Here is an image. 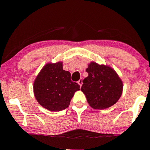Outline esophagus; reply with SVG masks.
Returning <instances> with one entry per match:
<instances>
[{"label":"esophagus","instance_id":"esophagus-1","mask_svg":"<svg viewBox=\"0 0 150 150\" xmlns=\"http://www.w3.org/2000/svg\"><path fill=\"white\" fill-rule=\"evenodd\" d=\"M78 84L79 85L80 87H81V86H82V85H83V79H80L79 80Z\"/></svg>","mask_w":150,"mask_h":150}]
</instances>
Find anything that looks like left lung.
I'll return each instance as SVG.
<instances>
[{
	"label": "left lung",
	"mask_w": 150,
	"mask_h": 150,
	"mask_svg": "<svg viewBox=\"0 0 150 150\" xmlns=\"http://www.w3.org/2000/svg\"><path fill=\"white\" fill-rule=\"evenodd\" d=\"M81 90L94 109L108 108L118 102L123 91L122 81L115 70L107 65L92 62L86 69Z\"/></svg>",
	"instance_id": "1"
}]
</instances>
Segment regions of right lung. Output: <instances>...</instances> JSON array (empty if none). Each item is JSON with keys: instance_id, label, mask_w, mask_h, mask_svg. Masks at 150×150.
<instances>
[{"instance_id": "obj_1", "label": "right lung", "mask_w": 150, "mask_h": 150, "mask_svg": "<svg viewBox=\"0 0 150 150\" xmlns=\"http://www.w3.org/2000/svg\"><path fill=\"white\" fill-rule=\"evenodd\" d=\"M34 95L43 107L52 112L67 108L76 91L77 83L71 80V73L63 69V62L47 63L40 70L34 82Z\"/></svg>"}]
</instances>
